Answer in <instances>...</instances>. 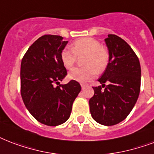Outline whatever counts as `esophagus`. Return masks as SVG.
I'll list each match as a JSON object with an SVG mask.
<instances>
[{
  "label": "esophagus",
  "instance_id": "34e87169",
  "mask_svg": "<svg viewBox=\"0 0 154 154\" xmlns=\"http://www.w3.org/2000/svg\"><path fill=\"white\" fill-rule=\"evenodd\" d=\"M86 85H87L86 84H83V83H82V84H81V86H82V89H84V88H85Z\"/></svg>",
  "mask_w": 154,
  "mask_h": 154
}]
</instances>
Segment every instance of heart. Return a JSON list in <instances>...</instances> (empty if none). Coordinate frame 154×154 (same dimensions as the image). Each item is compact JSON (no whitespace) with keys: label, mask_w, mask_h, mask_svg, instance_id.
<instances>
[{"label":"heart","mask_w":154,"mask_h":154,"mask_svg":"<svg viewBox=\"0 0 154 154\" xmlns=\"http://www.w3.org/2000/svg\"><path fill=\"white\" fill-rule=\"evenodd\" d=\"M85 56L83 60L84 68H75L69 72V79L85 82L90 81L98 72H102L107 66L109 52L98 40L92 38H82L75 41L72 49L65 48L61 51V61L67 69H70L77 57Z\"/></svg>","instance_id":"heart-1"}]
</instances>
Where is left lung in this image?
<instances>
[{"label": "left lung", "instance_id": "left-lung-1", "mask_svg": "<svg viewBox=\"0 0 154 154\" xmlns=\"http://www.w3.org/2000/svg\"><path fill=\"white\" fill-rule=\"evenodd\" d=\"M109 51L106 69L98 79L102 86L93 87L89 101L90 114L98 124L111 126L123 121L137 103L140 90V64L132 48L119 36L105 38ZM106 82L109 84L101 90Z\"/></svg>", "mask_w": 154, "mask_h": 154}]
</instances>
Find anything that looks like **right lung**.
Segmentation results:
<instances>
[{"instance_id": "add662e5", "label": "right lung", "mask_w": 154, "mask_h": 154, "mask_svg": "<svg viewBox=\"0 0 154 154\" xmlns=\"http://www.w3.org/2000/svg\"><path fill=\"white\" fill-rule=\"evenodd\" d=\"M67 43L60 35H43L28 48L21 63L23 103L36 120L48 126L68 120L82 90L74 80L60 84L67 75L60 56Z\"/></svg>"}]
</instances>
